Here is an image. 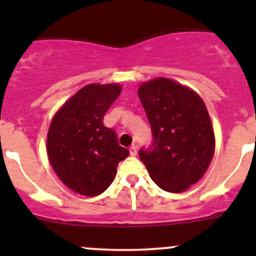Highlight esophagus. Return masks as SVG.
<instances>
[{"instance_id":"esophagus-1","label":"esophagus","mask_w":256,"mask_h":256,"mask_svg":"<svg viewBox=\"0 0 256 256\" xmlns=\"http://www.w3.org/2000/svg\"><path fill=\"white\" fill-rule=\"evenodd\" d=\"M128 151H130L131 156H136V154H138V147H136L135 144H132V146L130 147V150H128Z\"/></svg>"}]
</instances>
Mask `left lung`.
Instances as JSON below:
<instances>
[{
	"instance_id": "1",
	"label": "left lung",
	"mask_w": 256,
	"mask_h": 256,
	"mask_svg": "<svg viewBox=\"0 0 256 256\" xmlns=\"http://www.w3.org/2000/svg\"><path fill=\"white\" fill-rule=\"evenodd\" d=\"M152 140L138 151L152 180L180 193L203 177L214 154L213 126L200 95L171 79L156 78L138 88Z\"/></svg>"
}]
</instances>
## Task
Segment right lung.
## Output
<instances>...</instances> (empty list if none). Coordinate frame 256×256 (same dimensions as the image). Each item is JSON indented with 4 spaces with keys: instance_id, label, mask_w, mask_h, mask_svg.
I'll return each instance as SVG.
<instances>
[{
    "instance_id": "right-lung-1",
    "label": "right lung",
    "mask_w": 256,
    "mask_h": 256,
    "mask_svg": "<svg viewBox=\"0 0 256 256\" xmlns=\"http://www.w3.org/2000/svg\"><path fill=\"white\" fill-rule=\"evenodd\" d=\"M121 92L118 84H89L72 96L52 120L47 152L56 176L79 194L99 196L112 183L118 162L130 154L105 112Z\"/></svg>"
}]
</instances>
